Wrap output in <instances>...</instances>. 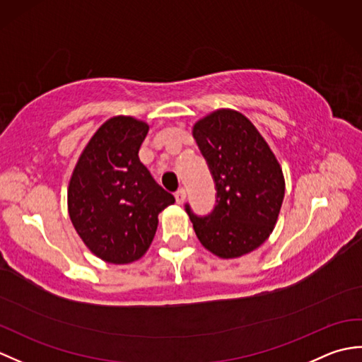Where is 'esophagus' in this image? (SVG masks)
<instances>
[{
  "mask_svg": "<svg viewBox=\"0 0 362 362\" xmlns=\"http://www.w3.org/2000/svg\"><path fill=\"white\" fill-rule=\"evenodd\" d=\"M175 201L177 204H183L185 202V197H187V193H185V188H179L175 191Z\"/></svg>",
  "mask_w": 362,
  "mask_h": 362,
  "instance_id": "esophagus-1",
  "label": "esophagus"
}]
</instances>
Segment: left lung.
Wrapping results in <instances>:
<instances>
[{
	"label": "left lung",
	"instance_id": "obj_1",
	"mask_svg": "<svg viewBox=\"0 0 362 362\" xmlns=\"http://www.w3.org/2000/svg\"><path fill=\"white\" fill-rule=\"evenodd\" d=\"M193 136L216 185V205L209 216L185 210L199 241L219 258L255 250L272 233L284 197L279 160L243 113L211 112L193 126Z\"/></svg>",
	"mask_w": 362,
	"mask_h": 362
}]
</instances>
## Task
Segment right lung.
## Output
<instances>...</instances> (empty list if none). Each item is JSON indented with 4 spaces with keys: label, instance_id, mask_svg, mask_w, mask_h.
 Returning <instances> with one entry per match:
<instances>
[{
    "label": "right lung",
    "instance_id": "1",
    "mask_svg": "<svg viewBox=\"0 0 362 362\" xmlns=\"http://www.w3.org/2000/svg\"><path fill=\"white\" fill-rule=\"evenodd\" d=\"M149 126L132 117L107 119L82 151L68 185V213L83 244L107 263L140 259L158 213L175 199L138 157Z\"/></svg>",
    "mask_w": 362,
    "mask_h": 362
}]
</instances>
